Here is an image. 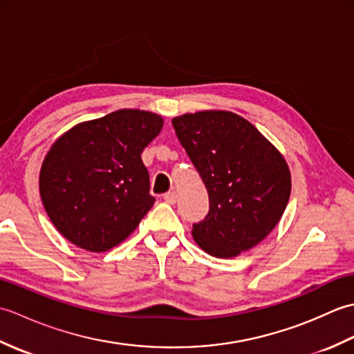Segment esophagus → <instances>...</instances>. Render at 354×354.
<instances>
[{"instance_id": "obj_1", "label": "esophagus", "mask_w": 354, "mask_h": 354, "mask_svg": "<svg viewBox=\"0 0 354 354\" xmlns=\"http://www.w3.org/2000/svg\"><path fill=\"white\" fill-rule=\"evenodd\" d=\"M164 201L167 202V204H175V202L178 201V194L176 192H169L164 194Z\"/></svg>"}]
</instances>
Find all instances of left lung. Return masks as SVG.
<instances>
[{"instance_id":"obj_1","label":"left lung","mask_w":354,"mask_h":354,"mask_svg":"<svg viewBox=\"0 0 354 354\" xmlns=\"http://www.w3.org/2000/svg\"><path fill=\"white\" fill-rule=\"evenodd\" d=\"M171 123L209 198L205 219L193 223L194 242L219 259L259 245L289 202L290 171L283 155L234 112L199 111Z\"/></svg>"}]
</instances>
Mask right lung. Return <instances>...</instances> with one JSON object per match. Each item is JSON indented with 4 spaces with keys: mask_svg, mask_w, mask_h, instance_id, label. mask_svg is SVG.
I'll return each mask as SVG.
<instances>
[{
    "mask_svg": "<svg viewBox=\"0 0 354 354\" xmlns=\"http://www.w3.org/2000/svg\"><path fill=\"white\" fill-rule=\"evenodd\" d=\"M162 124L153 112L120 109L55 141L42 162L39 192L66 240L103 252L132 234L155 202L141 153Z\"/></svg>",
    "mask_w": 354,
    "mask_h": 354,
    "instance_id": "add662e5",
    "label": "right lung"
}]
</instances>
